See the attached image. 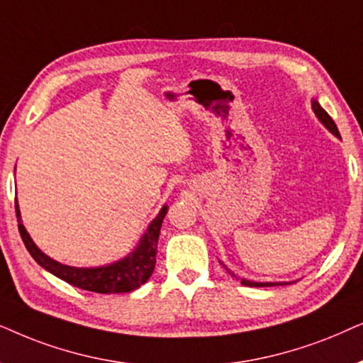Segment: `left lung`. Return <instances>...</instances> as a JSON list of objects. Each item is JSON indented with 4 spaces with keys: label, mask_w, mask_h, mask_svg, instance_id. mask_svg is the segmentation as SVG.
Segmentation results:
<instances>
[{
    "label": "left lung",
    "mask_w": 363,
    "mask_h": 363,
    "mask_svg": "<svg viewBox=\"0 0 363 363\" xmlns=\"http://www.w3.org/2000/svg\"><path fill=\"white\" fill-rule=\"evenodd\" d=\"M312 109H313V113H315V116L318 118V121H320V123H322L323 125H325L328 131H330V133L333 134V136L340 138V133H339V129H337L335 123H333V119L330 118V116L327 114V111L323 109L320 104H318V101L312 99ZM220 264H222V262H220ZM222 267H224V269L227 270V272H229V274L232 275V277L238 279V275L232 272V270L227 269L224 264H222ZM240 284H242V286H247V287H272V286H286V284H289V282H252V280L240 279Z\"/></svg>",
    "instance_id": "left-lung-1"
}]
</instances>
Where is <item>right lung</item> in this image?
Here are the masks:
<instances>
[{"label": "right lung", "mask_w": 363, "mask_h": 363, "mask_svg": "<svg viewBox=\"0 0 363 363\" xmlns=\"http://www.w3.org/2000/svg\"><path fill=\"white\" fill-rule=\"evenodd\" d=\"M14 207H16L19 234H21L23 242L31 257L43 269H46L48 272L71 284V286L98 294H124L136 291L152 275L154 265H156L159 232H161L164 217L167 214V206H164L156 219L149 224L147 230L139 239L136 249L128 257L116 260L113 264L101 265V267H71V265H65L48 257L45 252L38 249V245L33 242L30 234L24 229L18 202Z\"/></svg>", "instance_id": "right-lung-1"}]
</instances>
